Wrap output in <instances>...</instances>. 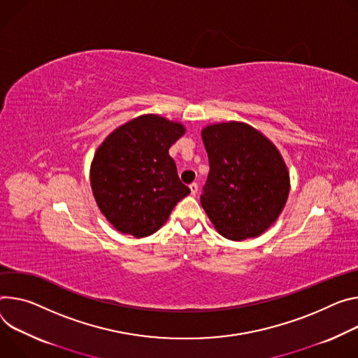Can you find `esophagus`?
I'll return each instance as SVG.
<instances>
[{"instance_id": "1", "label": "esophagus", "mask_w": 358, "mask_h": 358, "mask_svg": "<svg viewBox=\"0 0 358 358\" xmlns=\"http://www.w3.org/2000/svg\"><path fill=\"white\" fill-rule=\"evenodd\" d=\"M189 189H191L192 196H196L197 191H199V184H197V182H191V184H189Z\"/></svg>"}]
</instances>
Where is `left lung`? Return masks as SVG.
<instances>
[{"instance_id":"obj_1","label":"left lung","mask_w":358,"mask_h":358,"mask_svg":"<svg viewBox=\"0 0 358 358\" xmlns=\"http://www.w3.org/2000/svg\"><path fill=\"white\" fill-rule=\"evenodd\" d=\"M210 173L201 206L217 231L234 241L263 234L282 211L289 177L270 140L244 122L203 129Z\"/></svg>"}]
</instances>
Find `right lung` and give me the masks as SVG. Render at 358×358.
I'll use <instances>...</instances> for the list:
<instances>
[{
	"mask_svg": "<svg viewBox=\"0 0 358 358\" xmlns=\"http://www.w3.org/2000/svg\"><path fill=\"white\" fill-rule=\"evenodd\" d=\"M184 133L181 124L148 114L118 127L96 150L90 174L94 199L118 231L154 234L188 196L169 154Z\"/></svg>",
	"mask_w": 358,
	"mask_h": 358,
	"instance_id": "right-lung-1",
	"label": "right lung"
}]
</instances>
